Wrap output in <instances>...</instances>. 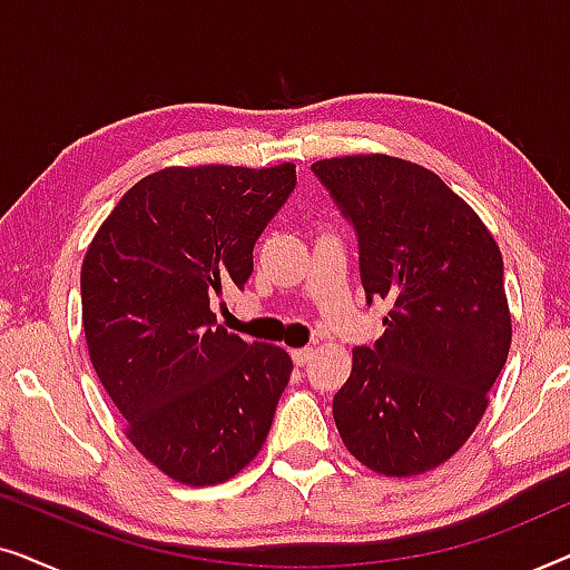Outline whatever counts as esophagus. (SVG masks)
I'll use <instances>...</instances> for the list:
<instances>
[{
	"mask_svg": "<svg viewBox=\"0 0 570 570\" xmlns=\"http://www.w3.org/2000/svg\"><path fill=\"white\" fill-rule=\"evenodd\" d=\"M291 357L295 365H306L311 357H314V350L311 347H298V350H291Z\"/></svg>",
	"mask_w": 570,
	"mask_h": 570,
	"instance_id": "1",
	"label": "esophagus"
}]
</instances>
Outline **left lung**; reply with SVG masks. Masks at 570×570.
Listing matches in <instances>:
<instances>
[{"mask_svg": "<svg viewBox=\"0 0 570 570\" xmlns=\"http://www.w3.org/2000/svg\"><path fill=\"white\" fill-rule=\"evenodd\" d=\"M311 170L357 233L365 301L392 303L376 345L353 350L334 423L368 470L423 474L464 446L509 357L501 248L417 163L345 155Z\"/></svg>", "mask_w": 570, "mask_h": 570, "instance_id": "left-lung-1", "label": "left lung"}]
</instances>
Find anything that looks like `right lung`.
<instances>
[{
    "label": "right lung",
    "mask_w": 570,
    "mask_h": 570,
    "mask_svg": "<svg viewBox=\"0 0 570 570\" xmlns=\"http://www.w3.org/2000/svg\"><path fill=\"white\" fill-rule=\"evenodd\" d=\"M295 166L163 168L119 199L82 262L90 361L127 439L170 480H230L267 441L293 361L246 342L209 301L244 287Z\"/></svg>",
    "instance_id": "obj_1"
}]
</instances>
